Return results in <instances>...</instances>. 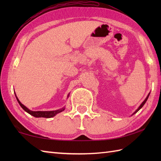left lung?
<instances>
[{
    "label": "left lung",
    "mask_w": 161,
    "mask_h": 161,
    "mask_svg": "<svg viewBox=\"0 0 161 161\" xmlns=\"http://www.w3.org/2000/svg\"><path fill=\"white\" fill-rule=\"evenodd\" d=\"M149 94H150V93H149L148 94V95H147V97L145 98V100L144 101H143V102H142V104H141V105H140V107H138V108H137V110H136V111H135L134 113H133V114L132 115H133V114H136V113H137V112H138V111L140 110V109H141V108H142V107H143V106H144V104H145V102H147V99H148V97H149Z\"/></svg>",
    "instance_id": "obj_1"
}]
</instances>
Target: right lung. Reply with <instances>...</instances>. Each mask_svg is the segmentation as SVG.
<instances>
[{"label":"right lung","instance_id":"obj_1","mask_svg":"<svg viewBox=\"0 0 161 161\" xmlns=\"http://www.w3.org/2000/svg\"><path fill=\"white\" fill-rule=\"evenodd\" d=\"M15 96L17 101H18L19 104H20V107L23 108V109L25 111H26L27 113H28L29 114H30L31 115L34 116L35 118H53L54 117V115H56L57 114H59L60 112H62L63 111H64L65 107H63L62 108H60L59 110H56V111H33L30 110L28 108H27L25 106H24L21 102L19 101V100L18 99V97H16V93H15ZM69 96V95H68V97Z\"/></svg>","mask_w":161,"mask_h":161}]
</instances>
